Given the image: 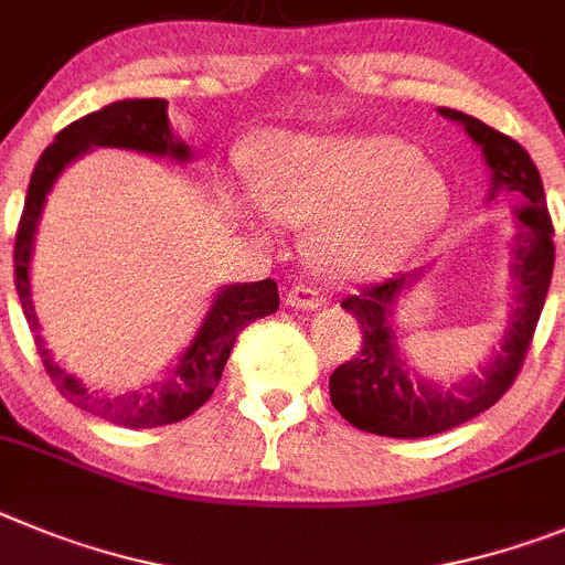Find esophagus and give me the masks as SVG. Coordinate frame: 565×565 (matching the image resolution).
I'll use <instances>...</instances> for the list:
<instances>
[{"label": "esophagus", "mask_w": 565, "mask_h": 565, "mask_svg": "<svg viewBox=\"0 0 565 565\" xmlns=\"http://www.w3.org/2000/svg\"><path fill=\"white\" fill-rule=\"evenodd\" d=\"M323 301H327V298H323V295H320L315 287H307V284H295V287L287 292L289 307L303 309V312L323 307Z\"/></svg>", "instance_id": "obj_1"}]
</instances>
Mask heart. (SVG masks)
<instances>
[{
	"label": "heart",
	"mask_w": 565,
	"mask_h": 565,
	"mask_svg": "<svg viewBox=\"0 0 565 565\" xmlns=\"http://www.w3.org/2000/svg\"><path fill=\"white\" fill-rule=\"evenodd\" d=\"M396 137L273 135L256 160L267 211L315 225L312 253L327 273L365 278L394 270L445 222L447 185ZM256 225L267 213L256 207Z\"/></svg>",
	"instance_id": "heart-1"
}]
</instances>
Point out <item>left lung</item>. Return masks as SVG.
Here are the masks:
<instances>
[{"label":"left lung","instance_id":"left-lung-1","mask_svg":"<svg viewBox=\"0 0 565 565\" xmlns=\"http://www.w3.org/2000/svg\"><path fill=\"white\" fill-rule=\"evenodd\" d=\"M439 111L445 118L465 126L467 135L481 146L487 166L492 169V194L498 188H507L526 200V205L518 211V236L512 247L518 303L512 309V323L504 334L501 352L487 365L484 377H472L445 391L411 377L396 354L394 332L388 327L391 307L414 284V278L422 276V267L414 273L385 278L380 284H369L358 295L343 298L340 307L358 318L363 345L352 360H345L332 371L329 396L349 425L365 434L391 436V439H422V436L465 425L467 419L495 405L512 388L523 369V360L530 354L548 284H552V267H555V242H552L555 227L548 216L541 174L526 149L465 111Z\"/></svg>","mask_w":565,"mask_h":565}]
</instances>
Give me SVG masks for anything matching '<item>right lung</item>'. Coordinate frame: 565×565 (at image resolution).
<instances>
[{
    "label": "right lung",
    "mask_w": 565,
    "mask_h": 565,
    "mask_svg": "<svg viewBox=\"0 0 565 565\" xmlns=\"http://www.w3.org/2000/svg\"><path fill=\"white\" fill-rule=\"evenodd\" d=\"M93 146L135 149L157 157H174V160H188L191 157V149L180 143V140H174V135H171L169 100L162 98L118 100V104L104 106V109L84 115L81 120L70 124L67 129H61L53 143L39 157L33 177H30L28 200H24V211L17 231V247H13V267H17L13 281H17L24 318H28L30 329H33L35 352L42 358L44 371L50 374L55 388L67 396L73 405L106 422H115L120 428H160V425L185 419V416L200 411L211 399L213 388L222 380L227 358H231L236 334L256 318L276 312L278 287L273 278H264V281L233 284V287L222 289L216 295V301H213L211 312H207L205 323L196 332L194 343L188 345V352L182 354L177 369L169 371V377L154 383L149 391L106 399V396H98L89 388H84V383H78L73 374L58 369L47 349H44V340L39 334V320H35L33 312V301H30L28 270L44 196L53 188L61 169L78 154H84L86 149H93Z\"/></svg>",
    "instance_id": "right-lung-1"
}]
</instances>
